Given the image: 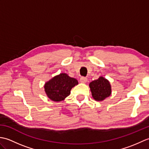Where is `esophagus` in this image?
<instances>
[{"instance_id": "1", "label": "esophagus", "mask_w": 149, "mask_h": 149, "mask_svg": "<svg viewBox=\"0 0 149 149\" xmlns=\"http://www.w3.org/2000/svg\"><path fill=\"white\" fill-rule=\"evenodd\" d=\"M87 81H88V79L86 77H81L80 78V81L81 82V83H86Z\"/></svg>"}]
</instances>
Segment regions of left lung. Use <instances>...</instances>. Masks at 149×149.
Returning a JSON list of instances; mask_svg holds the SVG:
<instances>
[{
  "label": "left lung",
  "instance_id": "obj_1",
  "mask_svg": "<svg viewBox=\"0 0 149 149\" xmlns=\"http://www.w3.org/2000/svg\"><path fill=\"white\" fill-rule=\"evenodd\" d=\"M89 86L92 97L97 101L104 100L111 93L109 82L102 77H100L98 79L91 82Z\"/></svg>",
  "mask_w": 149,
  "mask_h": 149
}]
</instances>
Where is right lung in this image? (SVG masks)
Segmentation results:
<instances>
[{
	"label": "right lung",
	"instance_id": "right-lung-1",
	"mask_svg": "<svg viewBox=\"0 0 149 149\" xmlns=\"http://www.w3.org/2000/svg\"><path fill=\"white\" fill-rule=\"evenodd\" d=\"M78 84L77 80L67 74H61L45 84V91L50 99L59 102L68 97L73 87Z\"/></svg>",
	"mask_w": 149,
	"mask_h": 149
}]
</instances>
